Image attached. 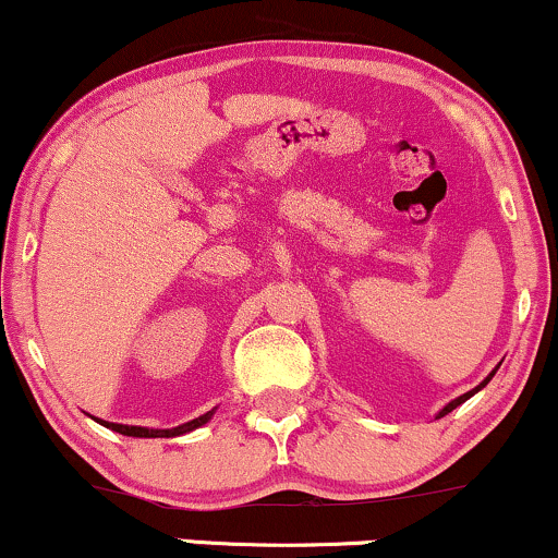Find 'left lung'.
Returning <instances> with one entry per match:
<instances>
[{
    "label": "left lung",
    "mask_w": 558,
    "mask_h": 558,
    "mask_svg": "<svg viewBox=\"0 0 558 558\" xmlns=\"http://www.w3.org/2000/svg\"><path fill=\"white\" fill-rule=\"evenodd\" d=\"M494 374H496V368H494V372H492V374H488V377H486V379H483V381H481V385H478V387H475V389H471V392L460 395V398H454L452 402H447V405H445V408H441V411H439V413H436V418H441V415L452 413V411H454V408H458V405H462V402H465V400H471V398H473V395H475V392H478V389H483V387H486V385H488V381H492V377H494Z\"/></svg>",
    "instance_id": "obj_1"
}]
</instances>
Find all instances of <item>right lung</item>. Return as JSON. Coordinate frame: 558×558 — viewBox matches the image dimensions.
I'll list each match as a JSON object with an SVG mask.
<instances>
[{
	"label": "right lung",
	"mask_w": 558,
	"mask_h": 558,
	"mask_svg": "<svg viewBox=\"0 0 558 558\" xmlns=\"http://www.w3.org/2000/svg\"><path fill=\"white\" fill-rule=\"evenodd\" d=\"M213 413H215V408H213V411H207V413L199 415V418H192V421H186V424H181V426H173V428H147V426L109 424V421H98V418H96V421H98L100 426L111 428V432H119V434H124V436H140V439H171V436L190 434V432H194V428L205 426L207 421L213 418Z\"/></svg>",
	"instance_id": "add662e5"
}]
</instances>
